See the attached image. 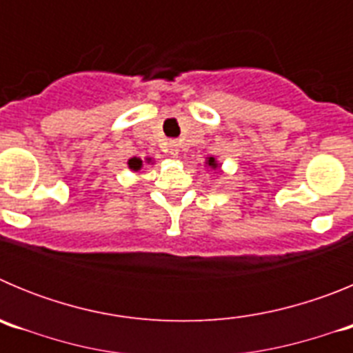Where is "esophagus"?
I'll return each mask as SVG.
<instances>
[{
	"mask_svg": "<svg viewBox=\"0 0 353 353\" xmlns=\"http://www.w3.org/2000/svg\"><path fill=\"white\" fill-rule=\"evenodd\" d=\"M168 154H170L171 157H179V155H180L179 143H176V141H171L170 145H168Z\"/></svg>",
	"mask_w": 353,
	"mask_h": 353,
	"instance_id": "obj_1",
	"label": "esophagus"
}]
</instances>
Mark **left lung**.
I'll return each instance as SVG.
<instances>
[{
	"instance_id": "obj_1",
	"label": "left lung",
	"mask_w": 353,
	"mask_h": 353,
	"mask_svg": "<svg viewBox=\"0 0 353 353\" xmlns=\"http://www.w3.org/2000/svg\"><path fill=\"white\" fill-rule=\"evenodd\" d=\"M205 170L207 171H214V173H217V171H221V162L217 161L215 157H207L205 159Z\"/></svg>"
}]
</instances>
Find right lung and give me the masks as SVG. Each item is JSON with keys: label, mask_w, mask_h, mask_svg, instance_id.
Instances as JSON below:
<instances>
[{"label": "right lung", "mask_w": 353, "mask_h": 353, "mask_svg": "<svg viewBox=\"0 0 353 353\" xmlns=\"http://www.w3.org/2000/svg\"><path fill=\"white\" fill-rule=\"evenodd\" d=\"M145 164H154V159L146 157L145 161H141V159H139V157H132V159H129V161H127V166H129V170L134 171V173H138V171H141Z\"/></svg>", "instance_id": "obj_1"}]
</instances>
